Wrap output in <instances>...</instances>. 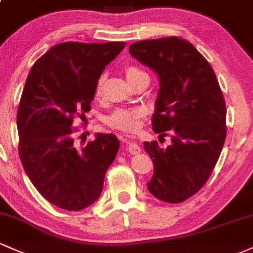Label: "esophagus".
Here are the masks:
<instances>
[{
  "instance_id": "esophagus-1",
  "label": "esophagus",
  "mask_w": 253,
  "mask_h": 253,
  "mask_svg": "<svg viewBox=\"0 0 253 253\" xmlns=\"http://www.w3.org/2000/svg\"><path fill=\"white\" fill-rule=\"evenodd\" d=\"M127 150H128L129 154H132V155H138V154H140V151H141L140 146L138 145L137 143H128V145H127Z\"/></svg>"
}]
</instances>
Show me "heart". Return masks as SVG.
Segmentation results:
<instances>
[{"mask_svg":"<svg viewBox=\"0 0 253 253\" xmlns=\"http://www.w3.org/2000/svg\"><path fill=\"white\" fill-rule=\"evenodd\" d=\"M125 74H126L127 80L133 85L135 82L141 79V78H149L148 73L140 68L137 65H126L124 68ZM105 82V77L102 74L101 77L97 79L96 87H95V95L99 97L103 92V86ZM146 115V109L143 107H121L114 109L109 115L105 118V125L109 126L110 128L119 129V131L124 132H135L139 129L141 120L144 116Z\"/></svg>","mask_w":253,"mask_h":253,"instance_id":"b5f03b06","label":"heart"}]
</instances>
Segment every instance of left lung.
I'll list each match as a JSON object with an SVG mask.
<instances>
[{
  "label": "left lung",
  "mask_w": 253,
  "mask_h": 253,
  "mask_svg": "<svg viewBox=\"0 0 253 253\" xmlns=\"http://www.w3.org/2000/svg\"><path fill=\"white\" fill-rule=\"evenodd\" d=\"M129 54L160 77L152 129L171 140L167 148L144 143L155 168L148 190L162 202L182 203L208 181L226 140L220 84L207 59L182 38L135 42Z\"/></svg>",
  "instance_id": "8db88e82"
}]
</instances>
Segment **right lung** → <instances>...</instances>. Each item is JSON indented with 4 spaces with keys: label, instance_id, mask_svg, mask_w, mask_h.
<instances>
[{
    "label": "right lung",
    "instance_id": "1",
    "mask_svg": "<svg viewBox=\"0 0 253 253\" xmlns=\"http://www.w3.org/2000/svg\"><path fill=\"white\" fill-rule=\"evenodd\" d=\"M125 46L56 44L36 61L25 83L16 115L19 157L38 192L61 209L78 211L95 203L118 154L113 133L78 145L73 121L90 112L97 79Z\"/></svg>",
    "mask_w": 253,
    "mask_h": 253
}]
</instances>
